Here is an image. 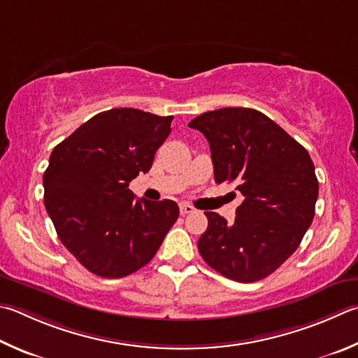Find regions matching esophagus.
<instances>
[{
  "mask_svg": "<svg viewBox=\"0 0 358 358\" xmlns=\"http://www.w3.org/2000/svg\"><path fill=\"white\" fill-rule=\"evenodd\" d=\"M194 211H196V208H194V206L189 205V203H181V205H180V213L183 214V216H185V214H191V213H194Z\"/></svg>",
  "mask_w": 358,
  "mask_h": 358,
  "instance_id": "obj_1",
  "label": "esophagus"
}]
</instances>
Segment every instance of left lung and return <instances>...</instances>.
<instances>
[{"label": "left lung", "mask_w": 358, "mask_h": 358, "mask_svg": "<svg viewBox=\"0 0 358 358\" xmlns=\"http://www.w3.org/2000/svg\"><path fill=\"white\" fill-rule=\"evenodd\" d=\"M189 127L210 144L214 181L233 183L244 197L233 224L217 213H205L208 229L197 243L200 255L231 280H262L294 253L313 222L320 191L313 161L257 109L208 111Z\"/></svg>", "instance_id": "left-lung-1"}]
</instances>
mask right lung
Segmentation results:
<instances>
[{"label": "right lung", "mask_w": 358, "mask_h": 358, "mask_svg": "<svg viewBox=\"0 0 358 358\" xmlns=\"http://www.w3.org/2000/svg\"><path fill=\"white\" fill-rule=\"evenodd\" d=\"M172 120L133 108L109 109L51 152L45 208L61 243L92 274L120 278L141 269L178 219L173 200H134L128 189L139 172L150 171Z\"/></svg>", "instance_id": "add662e5"}]
</instances>
